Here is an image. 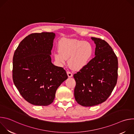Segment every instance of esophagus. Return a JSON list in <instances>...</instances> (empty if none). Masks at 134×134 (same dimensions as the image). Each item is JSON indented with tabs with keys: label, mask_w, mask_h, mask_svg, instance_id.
Wrapping results in <instances>:
<instances>
[{
	"label": "esophagus",
	"mask_w": 134,
	"mask_h": 134,
	"mask_svg": "<svg viewBox=\"0 0 134 134\" xmlns=\"http://www.w3.org/2000/svg\"><path fill=\"white\" fill-rule=\"evenodd\" d=\"M67 75H68V77H71L72 76V74L70 71H68L67 72Z\"/></svg>",
	"instance_id": "obj_1"
}]
</instances>
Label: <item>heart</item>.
Listing matches in <instances>:
<instances>
[{"instance_id":"obj_1","label":"heart","mask_w":134,"mask_h":134,"mask_svg":"<svg viewBox=\"0 0 134 134\" xmlns=\"http://www.w3.org/2000/svg\"><path fill=\"white\" fill-rule=\"evenodd\" d=\"M58 48L59 50L54 52L55 62L62 65L69 59L70 67L76 70H80L86 66L93 53V48L90 43L76 39L62 40Z\"/></svg>"}]
</instances>
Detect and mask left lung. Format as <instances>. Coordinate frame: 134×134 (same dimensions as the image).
Returning a JSON list of instances; mask_svg holds the SVG:
<instances>
[{
  "label": "left lung",
  "mask_w": 134,
  "mask_h": 134,
  "mask_svg": "<svg viewBox=\"0 0 134 134\" xmlns=\"http://www.w3.org/2000/svg\"><path fill=\"white\" fill-rule=\"evenodd\" d=\"M96 48L95 57L74 75L76 81L74 97L84 107L105 101L115 87L118 79L117 57L110 45L99 38L91 37Z\"/></svg>",
  "instance_id": "left-lung-1"
}]
</instances>
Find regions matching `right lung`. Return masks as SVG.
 <instances>
[{"label":"right lung","mask_w":134,"mask_h":134,"mask_svg":"<svg viewBox=\"0 0 134 134\" xmlns=\"http://www.w3.org/2000/svg\"><path fill=\"white\" fill-rule=\"evenodd\" d=\"M53 32L32 33L19 44L13 59V80L22 97L35 105L51 104L55 92L68 79L63 68L51 63Z\"/></svg>","instance_id":"1"}]
</instances>
